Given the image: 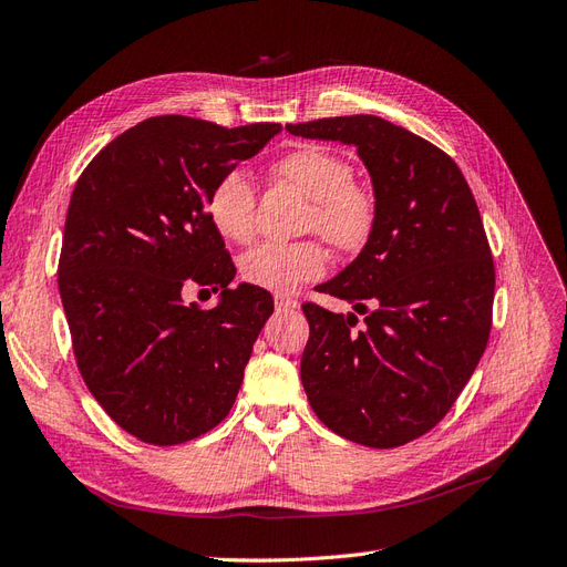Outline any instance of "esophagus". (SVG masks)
<instances>
[{
  "mask_svg": "<svg viewBox=\"0 0 567 567\" xmlns=\"http://www.w3.org/2000/svg\"><path fill=\"white\" fill-rule=\"evenodd\" d=\"M274 305H277L279 312H293L298 307V300L290 298V296H284V293H277V296H274Z\"/></svg>",
  "mask_w": 567,
  "mask_h": 567,
  "instance_id": "1",
  "label": "esophagus"
}]
</instances>
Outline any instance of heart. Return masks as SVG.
<instances>
[{
  "label": "heart",
  "mask_w": 567,
  "mask_h": 567,
  "mask_svg": "<svg viewBox=\"0 0 567 567\" xmlns=\"http://www.w3.org/2000/svg\"><path fill=\"white\" fill-rule=\"evenodd\" d=\"M277 175L312 198L305 229L321 234L338 252H362L379 225V200L369 186L354 182L352 165L323 146H305L277 163ZM208 217L221 238L248 244L257 229V198L250 177L241 169L221 175L208 196ZM329 250L319 238L265 241L241 255L244 281L290 293L305 281L323 277Z\"/></svg>",
  "instance_id": "obj_1"
}]
</instances>
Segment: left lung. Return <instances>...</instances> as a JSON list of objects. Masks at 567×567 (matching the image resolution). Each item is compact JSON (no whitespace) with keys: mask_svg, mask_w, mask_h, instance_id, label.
Segmentation results:
<instances>
[{"mask_svg":"<svg viewBox=\"0 0 567 567\" xmlns=\"http://www.w3.org/2000/svg\"><path fill=\"white\" fill-rule=\"evenodd\" d=\"M286 130L357 146L379 200L369 246L319 286L364 313L363 329L355 315L302 305L307 400L340 437L402 447L447 416L487 348L494 260L477 203L447 153L379 115Z\"/></svg>","mask_w":567,"mask_h":567,"instance_id":"8db88e82","label":"left lung"}]
</instances>
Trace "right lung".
Returning <instances> with one entry per match:
<instances>
[{"mask_svg":"<svg viewBox=\"0 0 567 567\" xmlns=\"http://www.w3.org/2000/svg\"><path fill=\"white\" fill-rule=\"evenodd\" d=\"M279 132L156 115L101 148L75 184L59 257L73 354L94 400L136 440L173 447L229 414L274 300L229 288L236 267L208 196ZM194 285L221 289L220 305L184 306Z\"/></svg>","mask_w":567,"mask_h":567,"instance_id":"add662e5","label":"right lung"}]
</instances>
